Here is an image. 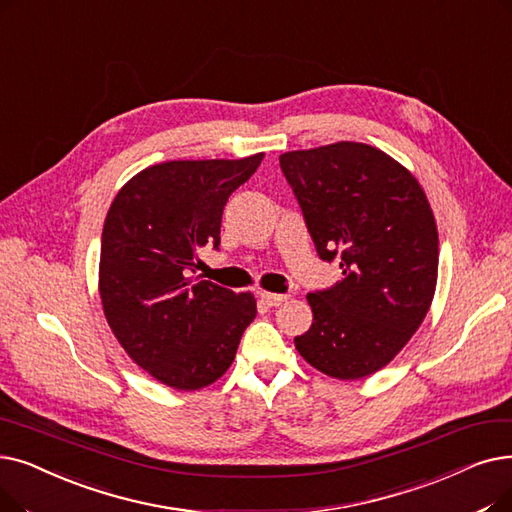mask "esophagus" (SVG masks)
I'll list each match as a JSON object with an SVG mask.
<instances>
[{"label": "esophagus", "mask_w": 512, "mask_h": 512, "mask_svg": "<svg viewBox=\"0 0 512 512\" xmlns=\"http://www.w3.org/2000/svg\"><path fill=\"white\" fill-rule=\"evenodd\" d=\"M259 297H261V301L265 303V305H270V307H276V305H282L288 297L286 295H278V293H268V291H261L259 293Z\"/></svg>", "instance_id": "esophagus-1"}]
</instances>
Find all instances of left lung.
Masks as SVG:
<instances>
[{"instance_id":"obj_1","label":"left lung","mask_w":512,"mask_h":512,"mask_svg":"<svg viewBox=\"0 0 512 512\" xmlns=\"http://www.w3.org/2000/svg\"><path fill=\"white\" fill-rule=\"evenodd\" d=\"M324 261L341 257L343 278L309 293L301 358L339 381L385 368L425 320L437 286L439 236L416 177L387 152L335 142L280 154Z\"/></svg>"}]
</instances>
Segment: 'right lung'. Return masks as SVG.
Instances as JSON below:
<instances>
[{
    "label": "right lung",
    "instance_id": "1",
    "mask_svg": "<svg viewBox=\"0 0 512 512\" xmlns=\"http://www.w3.org/2000/svg\"><path fill=\"white\" fill-rule=\"evenodd\" d=\"M263 157L150 165L106 213L98 270L106 322L129 358L171 389L221 379L257 316L253 293L194 280L188 270L207 244L219 247L228 196Z\"/></svg>",
    "mask_w": 512,
    "mask_h": 512
}]
</instances>
